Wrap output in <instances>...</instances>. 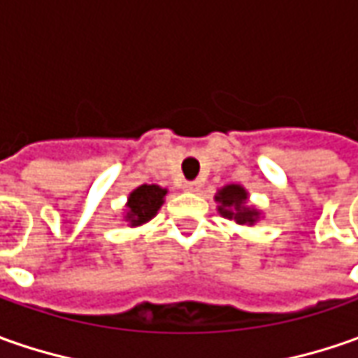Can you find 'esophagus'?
<instances>
[{
  "label": "esophagus",
  "instance_id": "obj_1",
  "mask_svg": "<svg viewBox=\"0 0 358 358\" xmlns=\"http://www.w3.org/2000/svg\"><path fill=\"white\" fill-rule=\"evenodd\" d=\"M201 189V181H187L185 191H191V193H197Z\"/></svg>",
  "mask_w": 358,
  "mask_h": 358
}]
</instances>
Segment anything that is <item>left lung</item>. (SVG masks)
I'll return each instance as SVG.
<instances>
[{
	"label": "left lung",
	"instance_id": "left-lung-1",
	"mask_svg": "<svg viewBox=\"0 0 358 358\" xmlns=\"http://www.w3.org/2000/svg\"><path fill=\"white\" fill-rule=\"evenodd\" d=\"M215 203H217L219 215L229 221H235L237 225L253 227L255 223L263 217V213L255 205H249V191L239 183H229V185L217 189Z\"/></svg>",
	"mask_w": 358,
	"mask_h": 358
}]
</instances>
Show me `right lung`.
Here are the masks:
<instances>
[{
  "instance_id": "right-lung-1",
  "label": "right lung",
  "mask_w": 358,
  "mask_h": 358,
  "mask_svg": "<svg viewBox=\"0 0 358 358\" xmlns=\"http://www.w3.org/2000/svg\"><path fill=\"white\" fill-rule=\"evenodd\" d=\"M165 195H167V189L155 183L135 187L127 197L121 221L127 223L129 227H141L145 223H149L157 215L161 205L165 203Z\"/></svg>"
}]
</instances>
